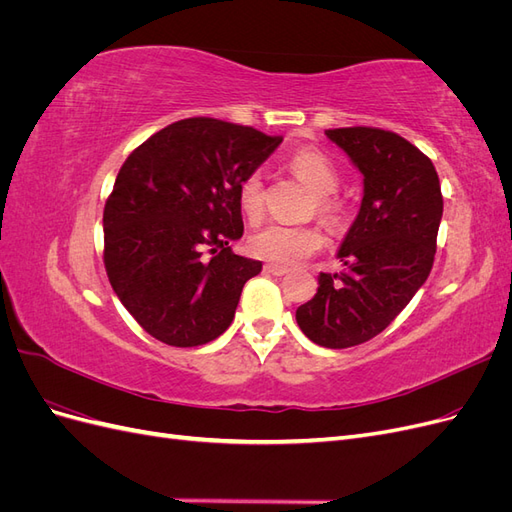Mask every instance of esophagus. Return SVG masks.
Instances as JSON below:
<instances>
[{
	"label": "esophagus",
	"instance_id": "34e87169",
	"mask_svg": "<svg viewBox=\"0 0 512 512\" xmlns=\"http://www.w3.org/2000/svg\"><path fill=\"white\" fill-rule=\"evenodd\" d=\"M265 271L271 273V275H286L290 269L282 267V265H273V262H269V265H265Z\"/></svg>",
	"mask_w": 512,
	"mask_h": 512
}]
</instances>
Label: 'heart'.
<instances>
[{"instance_id": "1", "label": "heart", "mask_w": 512, "mask_h": 512, "mask_svg": "<svg viewBox=\"0 0 512 512\" xmlns=\"http://www.w3.org/2000/svg\"><path fill=\"white\" fill-rule=\"evenodd\" d=\"M288 170L301 179L314 194L312 211L324 222L339 224L344 218V203L335 192L342 185V175L335 162L318 149H299L288 158ZM237 203L250 222H258L265 211V181L258 170L247 173L237 185ZM324 245L322 230L314 224L290 226L267 224L254 230L247 239V250L254 256L275 262V265H297L307 256L316 254Z\"/></svg>"}]
</instances>
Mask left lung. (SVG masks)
<instances>
[{
  "label": "left lung",
  "mask_w": 512,
  "mask_h": 512,
  "mask_svg": "<svg viewBox=\"0 0 512 512\" xmlns=\"http://www.w3.org/2000/svg\"><path fill=\"white\" fill-rule=\"evenodd\" d=\"M363 173V203L339 247L342 273H320L318 292L297 309L301 331L324 348L369 342L425 284L442 220L440 179L404 136L354 126L327 130Z\"/></svg>",
  "instance_id": "1"
}]
</instances>
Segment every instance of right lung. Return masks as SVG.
<instances>
[{
    "mask_svg": "<svg viewBox=\"0 0 512 512\" xmlns=\"http://www.w3.org/2000/svg\"><path fill=\"white\" fill-rule=\"evenodd\" d=\"M282 136L213 117L170 123L119 168L104 205V269L123 307L158 342H213L262 269L237 256V185Z\"/></svg>",
    "mask_w": 512,
    "mask_h": 512,
    "instance_id": "1",
    "label": "right lung"
}]
</instances>
